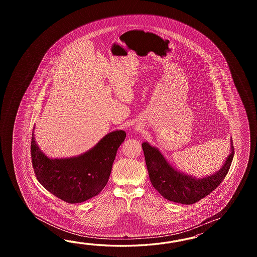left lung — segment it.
Masks as SVG:
<instances>
[{
  "label": "left lung",
  "mask_w": 257,
  "mask_h": 257,
  "mask_svg": "<svg viewBox=\"0 0 257 257\" xmlns=\"http://www.w3.org/2000/svg\"><path fill=\"white\" fill-rule=\"evenodd\" d=\"M142 149L153 187L164 198L185 205L199 201L219 186L229 172L234 153L232 140H230V153L218 172L197 178L173 167L158 148L153 147L147 142L142 143Z\"/></svg>",
  "instance_id": "8db88e82"
}]
</instances>
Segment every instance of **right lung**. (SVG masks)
I'll return each instance as SVG.
<instances>
[{
    "label": "right lung",
    "mask_w": 257,
    "mask_h": 257,
    "mask_svg": "<svg viewBox=\"0 0 257 257\" xmlns=\"http://www.w3.org/2000/svg\"><path fill=\"white\" fill-rule=\"evenodd\" d=\"M31 142L34 172L39 183L65 202L82 203L97 196L109 178L115 154L126 132L115 131L87 152L70 158H49L35 140Z\"/></svg>",
    "instance_id": "right-lung-1"
}]
</instances>
